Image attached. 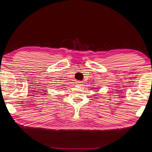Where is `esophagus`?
<instances>
[{"instance_id":"esophagus-1","label":"esophagus","mask_w":152,"mask_h":152,"mask_svg":"<svg viewBox=\"0 0 152 152\" xmlns=\"http://www.w3.org/2000/svg\"><path fill=\"white\" fill-rule=\"evenodd\" d=\"M82 82H81V81H79V82H77V85L78 86H82Z\"/></svg>"}]
</instances>
